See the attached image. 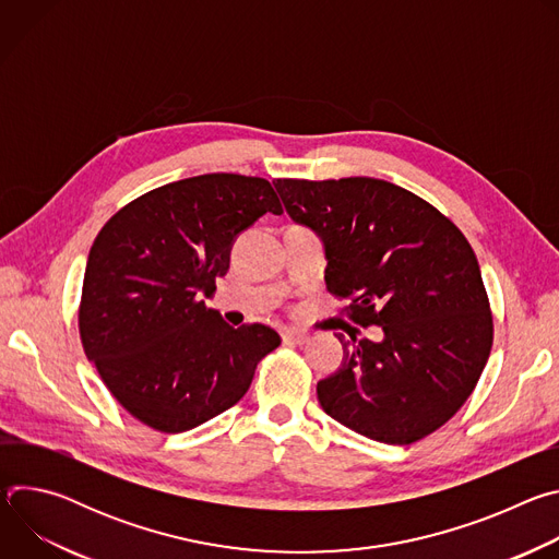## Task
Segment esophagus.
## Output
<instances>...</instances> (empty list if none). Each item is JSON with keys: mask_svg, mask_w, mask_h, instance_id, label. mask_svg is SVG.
<instances>
[{"mask_svg": "<svg viewBox=\"0 0 559 559\" xmlns=\"http://www.w3.org/2000/svg\"><path fill=\"white\" fill-rule=\"evenodd\" d=\"M283 341L285 343H292V345H305L307 341H309V336L307 334H302V332H296V330H283Z\"/></svg>", "mask_w": 559, "mask_h": 559, "instance_id": "obj_1", "label": "esophagus"}]
</instances>
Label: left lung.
I'll return each instance as SVG.
<instances>
[{"mask_svg":"<svg viewBox=\"0 0 559 559\" xmlns=\"http://www.w3.org/2000/svg\"><path fill=\"white\" fill-rule=\"evenodd\" d=\"M285 212L321 238L325 283L382 338L345 341L316 386L323 412L384 444L440 429L471 395L493 343L480 265L464 234L414 192L371 177L276 179Z\"/></svg>","mask_w":559,"mask_h":559,"instance_id":"1","label":"left lung"}]
</instances>
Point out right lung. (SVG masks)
<instances>
[{
  "label": "right lung",
  "mask_w": 559,
  "mask_h": 559,
  "mask_svg": "<svg viewBox=\"0 0 559 559\" xmlns=\"http://www.w3.org/2000/svg\"><path fill=\"white\" fill-rule=\"evenodd\" d=\"M281 214L270 181L201 175L119 210L88 254L79 334L102 380L143 425L181 433L236 405L281 336L234 330L203 298L229 270L236 236Z\"/></svg>",
  "instance_id": "add662e5"
}]
</instances>
